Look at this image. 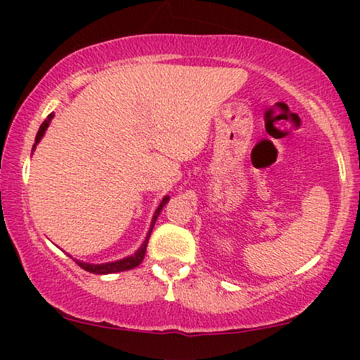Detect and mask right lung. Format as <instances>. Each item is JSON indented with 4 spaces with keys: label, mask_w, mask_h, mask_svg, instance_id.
<instances>
[{
    "label": "right lung",
    "mask_w": 360,
    "mask_h": 360,
    "mask_svg": "<svg viewBox=\"0 0 360 360\" xmlns=\"http://www.w3.org/2000/svg\"><path fill=\"white\" fill-rule=\"evenodd\" d=\"M53 118V113L49 115L47 118L44 120V123L40 125L39 131H37V137H35V143H34V150L37 147V143L40 142L44 137L45 130H47L49 125H51V120ZM169 201V196H164L162 201H160V205L157 206L154 217H152V221H150V230H148L146 240H143L142 245L139 247V250L135 252L134 255H128L125 259H120V260H115V262H106V264H89V262H81V260H76L77 266L82 267L84 271L88 272H93V274H113V272H122V271H128V269H134V267H137L140 262H142L143 257H146V250H147V242H148V237H150V232L152 229H154V223L157 220V217H159L160 212H162V208L166 206V203Z\"/></svg>",
    "instance_id": "obj_1"
}]
</instances>
